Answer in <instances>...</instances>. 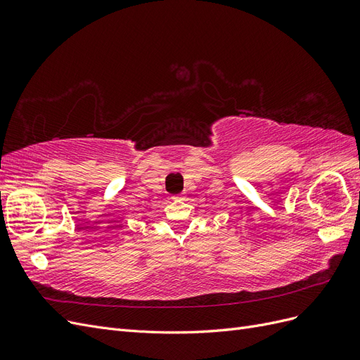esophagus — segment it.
Returning a JSON list of instances; mask_svg holds the SVG:
<instances>
[{"mask_svg":"<svg viewBox=\"0 0 360 360\" xmlns=\"http://www.w3.org/2000/svg\"><path fill=\"white\" fill-rule=\"evenodd\" d=\"M172 200H174V201H181V200H184V195H183V193H179V195H174V197H172Z\"/></svg>","mask_w":360,"mask_h":360,"instance_id":"1","label":"esophagus"}]
</instances>
